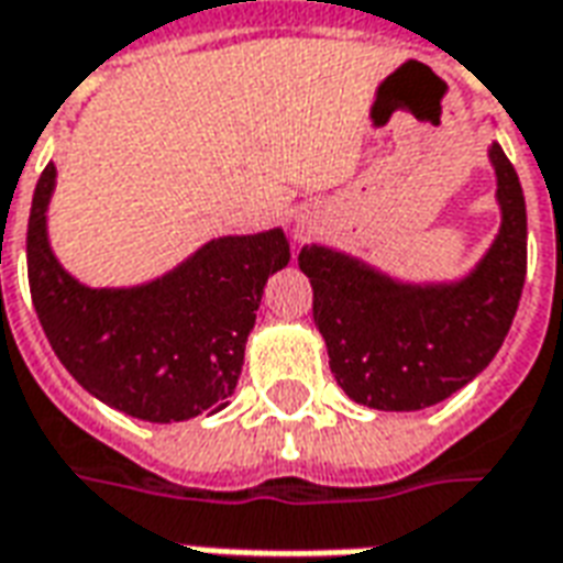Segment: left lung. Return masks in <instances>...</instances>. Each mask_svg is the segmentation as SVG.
Listing matches in <instances>:
<instances>
[{"label": "left lung", "mask_w": 563, "mask_h": 563, "mask_svg": "<svg viewBox=\"0 0 563 563\" xmlns=\"http://www.w3.org/2000/svg\"><path fill=\"white\" fill-rule=\"evenodd\" d=\"M500 232L459 283L410 286L329 246H305L298 265L313 286V322L329 346L331 374L355 404L422 410L488 367L519 310L528 271V213L519 174L500 144Z\"/></svg>", "instance_id": "1"}]
</instances>
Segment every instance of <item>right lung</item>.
Instances as JSON below:
<instances>
[{
	"instance_id": "1",
	"label": "right lung",
	"mask_w": 563,
	"mask_h": 563,
	"mask_svg": "<svg viewBox=\"0 0 563 563\" xmlns=\"http://www.w3.org/2000/svg\"><path fill=\"white\" fill-rule=\"evenodd\" d=\"M54 177L51 162L32 196L26 268L56 358L99 401L144 422L222 410L241 377L262 289L289 262L286 234L217 238L147 286L90 289L47 244Z\"/></svg>"
}]
</instances>
